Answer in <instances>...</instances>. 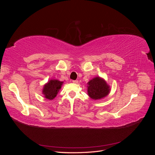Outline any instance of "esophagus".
Returning <instances> with one entry per match:
<instances>
[{
    "label": "esophagus",
    "instance_id": "1",
    "mask_svg": "<svg viewBox=\"0 0 155 155\" xmlns=\"http://www.w3.org/2000/svg\"><path fill=\"white\" fill-rule=\"evenodd\" d=\"M72 82H73L74 83H76V84L78 83V80H73Z\"/></svg>",
    "mask_w": 155,
    "mask_h": 155
}]
</instances>
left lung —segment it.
Returning a JSON list of instances; mask_svg holds the SVG:
<instances>
[{
    "mask_svg": "<svg viewBox=\"0 0 155 155\" xmlns=\"http://www.w3.org/2000/svg\"><path fill=\"white\" fill-rule=\"evenodd\" d=\"M88 84V94L93 100L101 99L109 93V86L99 77L92 79Z\"/></svg>",
    "mask_w": 155,
    "mask_h": 155,
    "instance_id": "left-lung-1",
    "label": "left lung"
}]
</instances>
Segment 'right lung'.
Masks as SVG:
<instances>
[{
    "mask_svg": "<svg viewBox=\"0 0 155 155\" xmlns=\"http://www.w3.org/2000/svg\"><path fill=\"white\" fill-rule=\"evenodd\" d=\"M63 83V82L55 80V79H51L49 81V82L44 86L43 88V93L45 98L50 100H53L57 96L60 88H61Z\"/></svg>",
    "mask_w": 155,
    "mask_h": 155,
    "instance_id": "obj_1",
    "label": "right lung"
}]
</instances>
